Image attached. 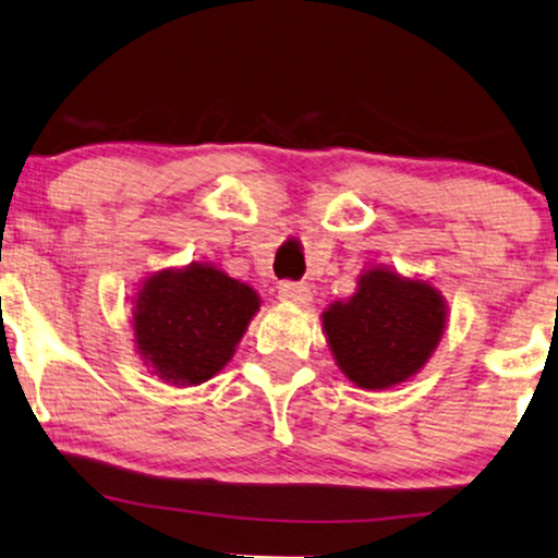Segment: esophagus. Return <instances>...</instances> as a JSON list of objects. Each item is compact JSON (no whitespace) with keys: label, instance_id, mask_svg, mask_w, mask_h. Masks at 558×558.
<instances>
[{"label":"esophagus","instance_id":"esophagus-1","mask_svg":"<svg viewBox=\"0 0 558 558\" xmlns=\"http://www.w3.org/2000/svg\"><path fill=\"white\" fill-rule=\"evenodd\" d=\"M279 300L281 302H292V304H307L310 296V287L304 281H281L279 284Z\"/></svg>","mask_w":558,"mask_h":558}]
</instances>
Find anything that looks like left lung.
<instances>
[{
	"label": "left lung",
	"instance_id": "8db88e82",
	"mask_svg": "<svg viewBox=\"0 0 558 558\" xmlns=\"http://www.w3.org/2000/svg\"><path fill=\"white\" fill-rule=\"evenodd\" d=\"M342 373L361 388H388L422 368L445 332V304L424 281L373 269L348 302L323 315Z\"/></svg>",
	"mask_w": 558,
	"mask_h": 558
}]
</instances>
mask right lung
Here are the masks:
<instances>
[{"instance_id":"obj_1","label":"right lung","mask_w":558,"mask_h":558,"mask_svg":"<svg viewBox=\"0 0 558 558\" xmlns=\"http://www.w3.org/2000/svg\"><path fill=\"white\" fill-rule=\"evenodd\" d=\"M256 310L254 289L213 266L159 271L134 300L136 345L167 384H203L231 361Z\"/></svg>"}]
</instances>
